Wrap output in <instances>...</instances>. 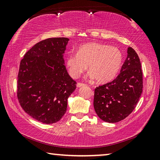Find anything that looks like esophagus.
Segmentation results:
<instances>
[{"label":"esophagus","instance_id":"obj_1","mask_svg":"<svg viewBox=\"0 0 160 160\" xmlns=\"http://www.w3.org/2000/svg\"><path fill=\"white\" fill-rule=\"evenodd\" d=\"M86 85L84 83H81V82H78L77 83V87L78 88H81V87H83V86H85Z\"/></svg>","mask_w":160,"mask_h":160}]
</instances>
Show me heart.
Segmentation results:
<instances>
[{
  "instance_id": "obj_1",
  "label": "heart",
  "mask_w": 160,
  "mask_h": 160,
  "mask_svg": "<svg viewBox=\"0 0 160 160\" xmlns=\"http://www.w3.org/2000/svg\"><path fill=\"white\" fill-rule=\"evenodd\" d=\"M122 61L123 54L118 48L90 42L80 46L77 53H68L66 63L73 78H78L89 66L90 78L102 83L109 82L116 76Z\"/></svg>"
}]
</instances>
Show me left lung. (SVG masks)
Instances as JSON below:
<instances>
[{
    "mask_svg": "<svg viewBox=\"0 0 160 160\" xmlns=\"http://www.w3.org/2000/svg\"><path fill=\"white\" fill-rule=\"evenodd\" d=\"M127 53L118 76L94 90V110L105 122L116 123L126 118L136 107L142 94V72L140 58L131 47L128 48Z\"/></svg>",
    "mask_w": 160,
    "mask_h": 160,
    "instance_id": "obj_1",
    "label": "left lung"
}]
</instances>
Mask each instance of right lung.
Instances as JSON below:
<instances>
[{
    "instance_id": "add662e5",
    "label": "right lung",
    "mask_w": 160,
    "mask_h": 160,
    "mask_svg": "<svg viewBox=\"0 0 160 160\" xmlns=\"http://www.w3.org/2000/svg\"><path fill=\"white\" fill-rule=\"evenodd\" d=\"M69 39L49 38L32 47L20 61L18 98L23 110L36 120L51 124L61 120L68 98L76 88L65 66Z\"/></svg>"
}]
</instances>
